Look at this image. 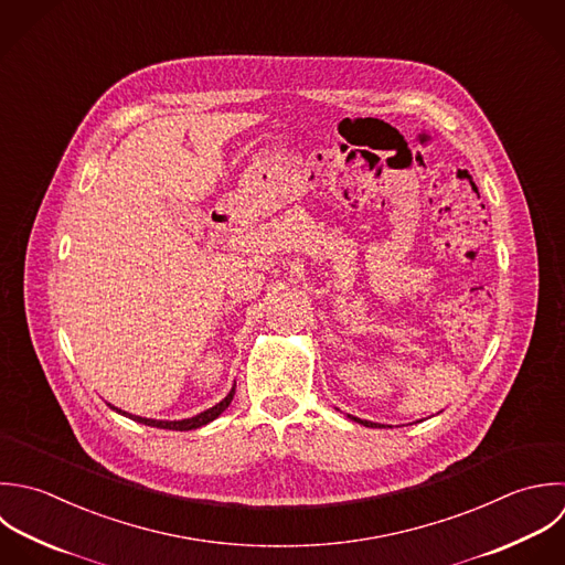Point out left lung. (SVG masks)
Instances as JSON below:
<instances>
[{"label":"left lung","mask_w":565,"mask_h":565,"mask_svg":"<svg viewBox=\"0 0 565 565\" xmlns=\"http://www.w3.org/2000/svg\"><path fill=\"white\" fill-rule=\"evenodd\" d=\"M350 418H352L354 423H361L363 427H372V429H374V427H385V425H379V423H370V420H361V418H354V416H350Z\"/></svg>","instance_id":"obj_1"}]
</instances>
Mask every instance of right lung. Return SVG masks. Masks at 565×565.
<instances>
[{"mask_svg": "<svg viewBox=\"0 0 565 565\" xmlns=\"http://www.w3.org/2000/svg\"><path fill=\"white\" fill-rule=\"evenodd\" d=\"M233 396H235V387L226 394V398H222V401H220L217 405H213L211 409H206V412H202V414H198V416H193V418H184V420H153V418H140V416H131V414H127V412H120V409H116V407H111V405H109V407H111L114 412H118V414H122V416L136 420V423L147 425V427L171 429V431H191V429H200V427L209 425L211 420H215V418L231 405Z\"/></svg>", "mask_w": 565, "mask_h": 565, "instance_id": "add662e5", "label": "right lung"}]
</instances>
